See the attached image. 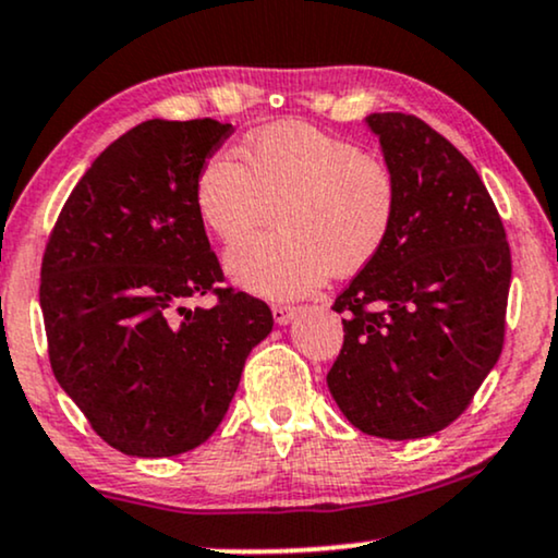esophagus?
Here are the masks:
<instances>
[{
    "mask_svg": "<svg viewBox=\"0 0 558 558\" xmlns=\"http://www.w3.org/2000/svg\"><path fill=\"white\" fill-rule=\"evenodd\" d=\"M295 314H299V308L295 306H283V303H278V306H272V319L275 324H291L295 319Z\"/></svg>",
    "mask_w": 558,
    "mask_h": 558,
    "instance_id": "esophagus-1",
    "label": "esophagus"
}]
</instances>
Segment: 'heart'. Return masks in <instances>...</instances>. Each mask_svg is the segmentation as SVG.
<instances>
[{"instance_id": "obj_1", "label": "heart", "mask_w": 558, "mask_h": 558, "mask_svg": "<svg viewBox=\"0 0 558 558\" xmlns=\"http://www.w3.org/2000/svg\"><path fill=\"white\" fill-rule=\"evenodd\" d=\"M242 165L216 154L195 180L203 227L239 242L278 208V234L246 239L227 255V272L265 299H299L329 272L355 275L389 242L397 180L386 161L299 121L270 123L244 138Z\"/></svg>"}]
</instances>
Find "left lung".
<instances>
[{
  "label": "left lung",
  "instance_id": "8db88e82",
  "mask_svg": "<svg viewBox=\"0 0 558 558\" xmlns=\"http://www.w3.org/2000/svg\"><path fill=\"white\" fill-rule=\"evenodd\" d=\"M365 129L397 180L389 242L335 299L344 344L327 386L361 433L417 440L463 414L502 352L512 259L482 178L404 112Z\"/></svg>",
  "mask_w": 558,
  "mask_h": 558
}]
</instances>
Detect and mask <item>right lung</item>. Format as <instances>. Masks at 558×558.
I'll return each instance as SVG.
<instances>
[{"label":"right lung","mask_w":558,"mask_h":558,"mask_svg":"<svg viewBox=\"0 0 558 558\" xmlns=\"http://www.w3.org/2000/svg\"><path fill=\"white\" fill-rule=\"evenodd\" d=\"M234 133L146 121L112 141L69 195L40 270L48 355L108 446L187 453L229 412L246 355L272 331L265 301L221 283L195 208L201 167ZM216 292V307L186 301Z\"/></svg>","instance_id":"add662e5"}]
</instances>
